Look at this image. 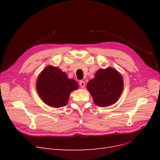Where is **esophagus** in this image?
Wrapping results in <instances>:
<instances>
[{"instance_id": "obj_1", "label": "esophagus", "mask_w": 160, "mask_h": 160, "mask_svg": "<svg viewBox=\"0 0 160 160\" xmlns=\"http://www.w3.org/2000/svg\"><path fill=\"white\" fill-rule=\"evenodd\" d=\"M79 85L81 88H84L85 86V83L84 81H79Z\"/></svg>"}]
</instances>
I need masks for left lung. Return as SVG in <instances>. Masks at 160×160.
Returning a JSON list of instances; mask_svg holds the SVG:
<instances>
[{
	"mask_svg": "<svg viewBox=\"0 0 160 160\" xmlns=\"http://www.w3.org/2000/svg\"><path fill=\"white\" fill-rule=\"evenodd\" d=\"M87 89L94 103L99 107H108L117 102L123 90L122 75L112 67L100 69L93 79L89 81Z\"/></svg>",
	"mask_w": 160,
	"mask_h": 160,
	"instance_id": "obj_1",
	"label": "left lung"
}]
</instances>
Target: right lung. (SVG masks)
<instances>
[{"instance_id": "1", "label": "right lung", "mask_w": 160, "mask_h": 160, "mask_svg": "<svg viewBox=\"0 0 160 160\" xmlns=\"http://www.w3.org/2000/svg\"><path fill=\"white\" fill-rule=\"evenodd\" d=\"M79 88V85L69 79L59 68L49 65L38 75L36 82L37 91L46 105L59 108L65 106L72 91Z\"/></svg>"}]
</instances>
